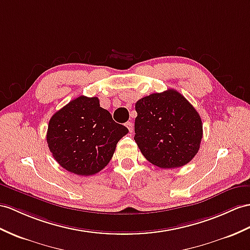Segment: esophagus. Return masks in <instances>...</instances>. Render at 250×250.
I'll list each match as a JSON object with an SVG mask.
<instances>
[{
    "label": "esophagus",
    "mask_w": 250,
    "mask_h": 250,
    "mask_svg": "<svg viewBox=\"0 0 250 250\" xmlns=\"http://www.w3.org/2000/svg\"><path fill=\"white\" fill-rule=\"evenodd\" d=\"M125 126L127 127V128H128V130H129L130 132H132V130H133V125H132L131 122H127V123L125 124Z\"/></svg>",
    "instance_id": "1"
}]
</instances>
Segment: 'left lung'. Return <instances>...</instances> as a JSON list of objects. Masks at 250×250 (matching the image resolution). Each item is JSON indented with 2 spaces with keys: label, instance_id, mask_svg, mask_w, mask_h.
Listing matches in <instances>:
<instances>
[{
  "label": "left lung",
  "instance_id": "1",
  "mask_svg": "<svg viewBox=\"0 0 250 250\" xmlns=\"http://www.w3.org/2000/svg\"><path fill=\"white\" fill-rule=\"evenodd\" d=\"M135 141L142 155L161 168L184 167L198 153L203 123L178 91L168 89L136 103Z\"/></svg>",
  "mask_w": 250,
  "mask_h": 250
}]
</instances>
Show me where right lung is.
<instances>
[{"mask_svg":"<svg viewBox=\"0 0 250 250\" xmlns=\"http://www.w3.org/2000/svg\"><path fill=\"white\" fill-rule=\"evenodd\" d=\"M127 132L100 106L97 97L82 95L53 114L46 142L54 159L66 171L90 176L107 166Z\"/></svg>","mask_w":250,"mask_h":250,"instance_id":"right-lung-1","label":"right lung"}]
</instances>
